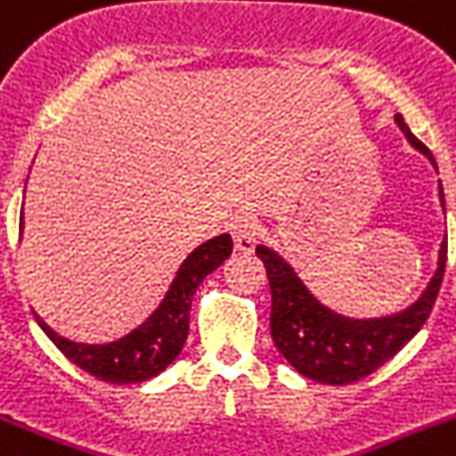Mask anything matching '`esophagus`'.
I'll use <instances>...</instances> for the list:
<instances>
[{
  "label": "esophagus",
  "instance_id": "1",
  "mask_svg": "<svg viewBox=\"0 0 456 456\" xmlns=\"http://www.w3.org/2000/svg\"><path fill=\"white\" fill-rule=\"evenodd\" d=\"M232 236H234V246L240 252H250L257 243V222L252 217H239L232 224Z\"/></svg>",
  "mask_w": 456,
  "mask_h": 456
}]
</instances>
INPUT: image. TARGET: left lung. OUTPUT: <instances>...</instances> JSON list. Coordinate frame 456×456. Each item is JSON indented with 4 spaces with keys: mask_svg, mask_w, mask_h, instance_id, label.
I'll list each match as a JSON object with an SVG mask.
<instances>
[{
    "mask_svg": "<svg viewBox=\"0 0 456 456\" xmlns=\"http://www.w3.org/2000/svg\"><path fill=\"white\" fill-rule=\"evenodd\" d=\"M394 120L411 145L429 157V162L436 167L431 151L408 129L403 116L396 113ZM438 192L441 204L445 206L441 183ZM257 257L264 262L269 275L271 336L275 347L301 376L324 385H350L380 369L427 322L445 273L447 240L441 243L438 269L422 297L405 311L373 320H352L329 311L308 292V287L294 273L292 266L271 248L257 246Z\"/></svg>",
    "mask_w": 456,
    "mask_h": 456,
    "instance_id": "8db88e82",
    "label": "left lung"
}]
</instances>
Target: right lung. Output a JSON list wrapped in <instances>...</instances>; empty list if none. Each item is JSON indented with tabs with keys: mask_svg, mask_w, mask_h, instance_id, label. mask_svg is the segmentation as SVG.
Segmentation results:
<instances>
[{
	"mask_svg": "<svg viewBox=\"0 0 456 456\" xmlns=\"http://www.w3.org/2000/svg\"><path fill=\"white\" fill-rule=\"evenodd\" d=\"M232 248L234 243L229 234H220L199 246L181 264L169 292L162 304L157 305V311L141 327L134 329L132 334L122 336L116 343H106V346L71 343L57 336L39 315L37 322L55 343L57 350L90 376L113 385L151 380L181 354L190 331V308H192L194 292L206 275L213 273L232 255Z\"/></svg>",
	"mask_w": 456,
	"mask_h": 456,
	"instance_id": "obj_1",
	"label": "right lung"
}]
</instances>
